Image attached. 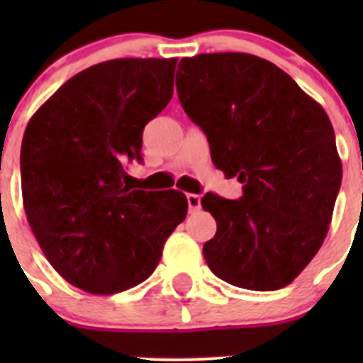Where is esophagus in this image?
<instances>
[{"label": "esophagus", "instance_id": "obj_1", "mask_svg": "<svg viewBox=\"0 0 363 363\" xmlns=\"http://www.w3.org/2000/svg\"><path fill=\"white\" fill-rule=\"evenodd\" d=\"M187 203L191 213H196L201 209V198L198 194H187Z\"/></svg>", "mask_w": 363, "mask_h": 363}]
</instances>
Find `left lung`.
<instances>
[{"instance_id": "8db88e82", "label": "left lung", "mask_w": 363, "mask_h": 363, "mask_svg": "<svg viewBox=\"0 0 363 363\" xmlns=\"http://www.w3.org/2000/svg\"><path fill=\"white\" fill-rule=\"evenodd\" d=\"M176 89L214 165L243 184L240 200L201 198L218 225L205 262L243 289L289 285L322 247L342 184L327 112L289 74L252 54L184 57Z\"/></svg>"}]
</instances>
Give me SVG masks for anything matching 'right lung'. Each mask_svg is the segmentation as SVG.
I'll return each mask as SVG.
<instances>
[{
	"mask_svg": "<svg viewBox=\"0 0 363 363\" xmlns=\"http://www.w3.org/2000/svg\"><path fill=\"white\" fill-rule=\"evenodd\" d=\"M176 57H120L82 70L36 111L21 143L28 225L69 284L116 294L142 284L187 216L184 192L140 191L145 125L172 98Z\"/></svg>",
	"mask_w": 363,
	"mask_h": 363,
	"instance_id": "add662e5",
	"label": "right lung"
}]
</instances>
